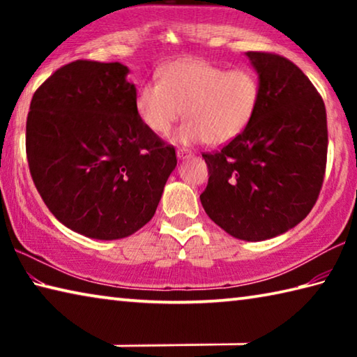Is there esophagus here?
<instances>
[{
  "label": "esophagus",
  "instance_id": "esophagus-1",
  "mask_svg": "<svg viewBox=\"0 0 357 357\" xmlns=\"http://www.w3.org/2000/svg\"><path fill=\"white\" fill-rule=\"evenodd\" d=\"M176 155H178V159H187V157L192 155V151L185 149V148H178Z\"/></svg>",
  "mask_w": 357,
  "mask_h": 357
}]
</instances>
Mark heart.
<instances>
[{"mask_svg": "<svg viewBox=\"0 0 357 357\" xmlns=\"http://www.w3.org/2000/svg\"><path fill=\"white\" fill-rule=\"evenodd\" d=\"M259 104V82L249 69L227 70L204 59L185 58L160 69L159 82L137 89L135 112L157 135H167L185 114L176 140L223 144L243 134Z\"/></svg>", "mask_w": 357, "mask_h": 357, "instance_id": "heart-1", "label": "heart"}]
</instances>
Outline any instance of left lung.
Instances as JSON below:
<instances>
[{
  "mask_svg": "<svg viewBox=\"0 0 357 357\" xmlns=\"http://www.w3.org/2000/svg\"><path fill=\"white\" fill-rule=\"evenodd\" d=\"M259 78V104L243 134L203 153L208 185L200 200L231 236L264 241L310 213L328 159L326 107L298 66L275 53L247 52Z\"/></svg>",
  "mask_w": 357,
  "mask_h": 357,
  "instance_id": "obj_1",
  "label": "left lung"
}]
</instances>
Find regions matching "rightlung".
<instances>
[{"mask_svg": "<svg viewBox=\"0 0 357 357\" xmlns=\"http://www.w3.org/2000/svg\"><path fill=\"white\" fill-rule=\"evenodd\" d=\"M121 63L77 59L36 89L26 119L29 173L56 219L112 241L153 219L176 153L135 112Z\"/></svg>", "mask_w": 357, "mask_h": 357, "instance_id": "right-lung-1", "label": "right lung"}]
</instances>
